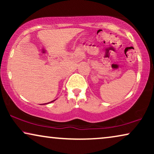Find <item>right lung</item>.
I'll list each match as a JSON object with an SVG mask.
<instances>
[{
	"mask_svg": "<svg viewBox=\"0 0 154 154\" xmlns=\"http://www.w3.org/2000/svg\"><path fill=\"white\" fill-rule=\"evenodd\" d=\"M54 100H53V101H52V102H54Z\"/></svg>",
	"mask_w": 154,
	"mask_h": 154,
	"instance_id": "1",
	"label": "right lung"
}]
</instances>
